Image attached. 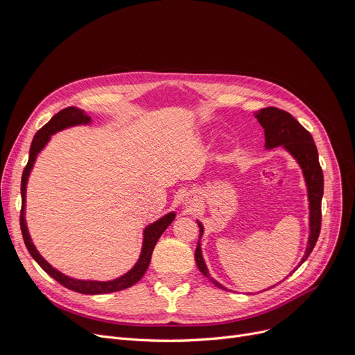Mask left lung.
<instances>
[{
  "instance_id": "8db88e82",
  "label": "left lung",
  "mask_w": 355,
  "mask_h": 355,
  "mask_svg": "<svg viewBox=\"0 0 355 355\" xmlns=\"http://www.w3.org/2000/svg\"><path fill=\"white\" fill-rule=\"evenodd\" d=\"M256 120L259 121L265 132V148L272 149L277 146H282L283 149L292 155L299 167L302 168V175L308 189V201H309V239L306 244V250L299 265L304 263L308 256L313 252L314 245L318 240L320 228H321V198H323L324 191V179H323V170L320 167L318 161V151L314 144V139L308 130L299 124L295 116L288 112L274 108H263L254 112ZM200 240L204 234V227L200 220ZM198 240L197 249H196V262L201 274L209 278V280L218 286L222 290H230L222 286L219 282L214 280L210 275L207 265L204 262L202 252H201V243Z\"/></svg>"
}]
</instances>
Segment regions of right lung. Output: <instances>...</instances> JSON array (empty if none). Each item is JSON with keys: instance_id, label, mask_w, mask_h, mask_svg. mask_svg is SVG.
<instances>
[{"instance_id": "right-lung-1", "label": "right lung", "mask_w": 355, "mask_h": 355, "mask_svg": "<svg viewBox=\"0 0 355 355\" xmlns=\"http://www.w3.org/2000/svg\"><path fill=\"white\" fill-rule=\"evenodd\" d=\"M92 123V118L85 114L83 110L75 108V106H69V108L62 110L60 112H58L51 120L44 125L41 127L40 130L37 132V135L32 139L31 144V149H29V159L28 164L24 170L22 175V185H20V194H22V211H20V230H22V235H24V241L28 252L31 253V256L34 257L35 262L44 270L50 277L55 278L58 283H60L62 286H65L69 290H73V292H78L83 295H103V293H112V292H120V290L132 287L133 284H136L141 278L144 277V274L146 272L149 262H151V256H153V250L158 241V239L161 237L168 225L175 220L176 213L170 211L167 214H164L163 218H159L158 220L149 223L148 227H145L144 230V241H142V250H141V256H139L137 262L135 263V266L132 270H128L125 274H123L121 277H116L114 280H108V282H98V280H80V278H72L68 277L63 272L58 271L56 268H53L44 257L40 254V252L37 250V247L32 243V239L28 231V225H26V219H25V209H26V185H28V179L31 175V170L35 164V159L38 157V154L44 149V146L49 144V141L51 139L53 135H56L60 130H65V128L73 127V125H87Z\"/></svg>"}]
</instances>
